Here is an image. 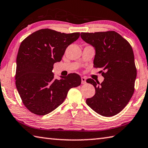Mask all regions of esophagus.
Here are the masks:
<instances>
[{
	"label": "esophagus",
	"instance_id": "34e87169",
	"mask_svg": "<svg viewBox=\"0 0 148 148\" xmlns=\"http://www.w3.org/2000/svg\"><path fill=\"white\" fill-rule=\"evenodd\" d=\"M82 84H85L86 83V77H82Z\"/></svg>",
	"mask_w": 148,
	"mask_h": 148
}]
</instances>
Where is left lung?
I'll return each instance as SVG.
<instances>
[{"mask_svg":"<svg viewBox=\"0 0 148 148\" xmlns=\"http://www.w3.org/2000/svg\"><path fill=\"white\" fill-rule=\"evenodd\" d=\"M81 37L95 48L94 66L105 71H101L102 83L90 78L86 80L96 91L86 103L99 114L114 116L127 106L135 90L136 69L133 48L114 31L82 32Z\"/></svg>","mask_w":148,"mask_h":148,"instance_id":"obj_1","label":"left lung"}]
</instances>
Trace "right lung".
Returning a JSON list of instances; mask_svg holds the SVG:
<instances>
[{
  "label": "right lung",
  "mask_w": 148,
  "mask_h": 148,
  "mask_svg": "<svg viewBox=\"0 0 148 148\" xmlns=\"http://www.w3.org/2000/svg\"><path fill=\"white\" fill-rule=\"evenodd\" d=\"M79 32L61 33L45 28L23 40L17 56L15 85L23 104L29 111L42 116L63 103L69 90L80 85L76 73L53 79V64L60 62L66 48L79 38Z\"/></svg>",
  "instance_id": "add662e5"
}]
</instances>
